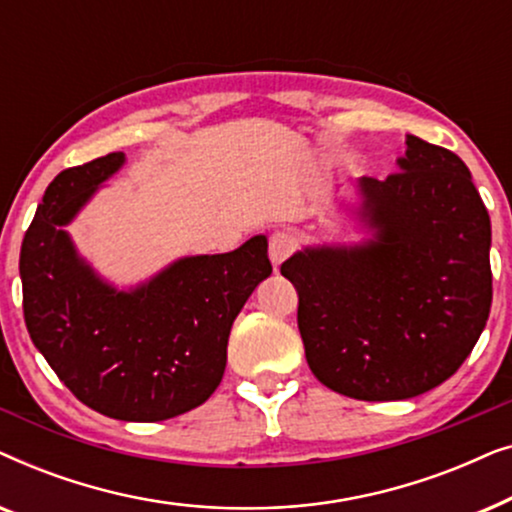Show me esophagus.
<instances>
[{"label": "esophagus", "mask_w": 512, "mask_h": 512, "mask_svg": "<svg viewBox=\"0 0 512 512\" xmlns=\"http://www.w3.org/2000/svg\"><path fill=\"white\" fill-rule=\"evenodd\" d=\"M293 249H296V240H293L291 233H284V230H279V233H275L270 237L268 242V256L272 265H282L286 258H289L293 254Z\"/></svg>", "instance_id": "obj_1"}]
</instances>
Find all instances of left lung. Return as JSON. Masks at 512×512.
<instances>
[{
    "label": "left lung",
    "mask_w": 512,
    "mask_h": 512,
    "mask_svg": "<svg viewBox=\"0 0 512 512\" xmlns=\"http://www.w3.org/2000/svg\"><path fill=\"white\" fill-rule=\"evenodd\" d=\"M387 179L361 177L370 237L296 251L282 275L321 384L359 401H403L457 373L492 307V223L457 153L415 135Z\"/></svg>",
    "instance_id": "1"
}]
</instances>
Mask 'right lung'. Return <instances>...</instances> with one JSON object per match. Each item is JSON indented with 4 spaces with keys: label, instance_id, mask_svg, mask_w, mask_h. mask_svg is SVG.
<instances>
[{
    "label": "right lung",
    "instance_id": "obj_1",
    "mask_svg": "<svg viewBox=\"0 0 512 512\" xmlns=\"http://www.w3.org/2000/svg\"><path fill=\"white\" fill-rule=\"evenodd\" d=\"M123 163L121 151L109 153L46 188L20 247L23 312L34 347L81 403L123 422H163L219 387L233 321L272 272L268 237L179 258L135 289H116L65 226Z\"/></svg>",
    "mask_w": 512,
    "mask_h": 512
}]
</instances>
